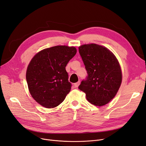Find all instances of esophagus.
Wrapping results in <instances>:
<instances>
[{"label": "esophagus", "mask_w": 146, "mask_h": 146, "mask_svg": "<svg viewBox=\"0 0 146 146\" xmlns=\"http://www.w3.org/2000/svg\"><path fill=\"white\" fill-rule=\"evenodd\" d=\"M80 83V81H78V82H76V83H75V84H74V87H78V86L79 85Z\"/></svg>", "instance_id": "1"}]
</instances>
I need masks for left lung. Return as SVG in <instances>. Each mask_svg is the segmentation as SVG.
I'll return each instance as SVG.
<instances>
[{"label":"left lung","mask_w":146,"mask_h":146,"mask_svg":"<svg viewBox=\"0 0 146 146\" xmlns=\"http://www.w3.org/2000/svg\"><path fill=\"white\" fill-rule=\"evenodd\" d=\"M79 52L87 76L78 88L85 93L91 104H107L114 98L121 83V71L117 58L107 48L96 44L80 46Z\"/></svg>","instance_id":"8db88e82"}]
</instances>
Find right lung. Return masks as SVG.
<instances>
[{
    "label": "right lung",
    "instance_id": "add662e5",
    "mask_svg": "<svg viewBox=\"0 0 146 146\" xmlns=\"http://www.w3.org/2000/svg\"><path fill=\"white\" fill-rule=\"evenodd\" d=\"M76 52L74 47L57 46L40 51L32 59L26 81L32 97L41 106L55 108L70 92L72 84L66 67Z\"/></svg>",
    "mask_w": 146,
    "mask_h": 146
}]
</instances>
